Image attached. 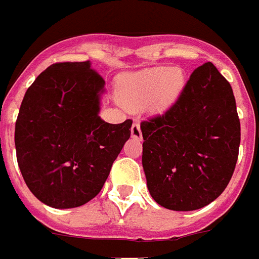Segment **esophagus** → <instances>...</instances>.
Returning <instances> with one entry per match:
<instances>
[{
	"label": "esophagus",
	"instance_id": "1",
	"mask_svg": "<svg viewBox=\"0 0 259 259\" xmlns=\"http://www.w3.org/2000/svg\"><path fill=\"white\" fill-rule=\"evenodd\" d=\"M131 135H132V138L142 140L143 135H142V130H140V124H139V121H134V124H132V127H131Z\"/></svg>",
	"mask_w": 259,
	"mask_h": 259
}]
</instances>
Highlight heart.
I'll list each match as a JSON object with an SVG mask.
<instances>
[{"label": "heart", "instance_id": "heart-1", "mask_svg": "<svg viewBox=\"0 0 259 259\" xmlns=\"http://www.w3.org/2000/svg\"><path fill=\"white\" fill-rule=\"evenodd\" d=\"M184 86L180 68L155 67L121 76L119 98L130 108H142L147 104L153 110H164L176 100Z\"/></svg>", "mask_w": 259, "mask_h": 259}]
</instances>
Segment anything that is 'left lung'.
<instances>
[{
    "label": "left lung",
    "mask_w": 259,
    "mask_h": 259,
    "mask_svg": "<svg viewBox=\"0 0 259 259\" xmlns=\"http://www.w3.org/2000/svg\"><path fill=\"white\" fill-rule=\"evenodd\" d=\"M140 128L147 187L157 204L196 210L225 191L238 159L241 125L232 86L213 63L196 68L179 99Z\"/></svg>",
    "instance_id": "left-lung-1"
}]
</instances>
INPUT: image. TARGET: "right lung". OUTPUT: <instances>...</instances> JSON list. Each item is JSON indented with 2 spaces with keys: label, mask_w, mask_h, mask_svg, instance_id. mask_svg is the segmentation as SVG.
<instances>
[{
  "label": "right lung",
  "mask_w": 259,
  "mask_h": 259,
  "mask_svg": "<svg viewBox=\"0 0 259 259\" xmlns=\"http://www.w3.org/2000/svg\"><path fill=\"white\" fill-rule=\"evenodd\" d=\"M103 78L86 62L48 67L27 89L16 121L17 161L30 192L55 209L76 208L103 188L132 120L99 116Z\"/></svg>",
  "instance_id": "right-lung-1"
}]
</instances>
